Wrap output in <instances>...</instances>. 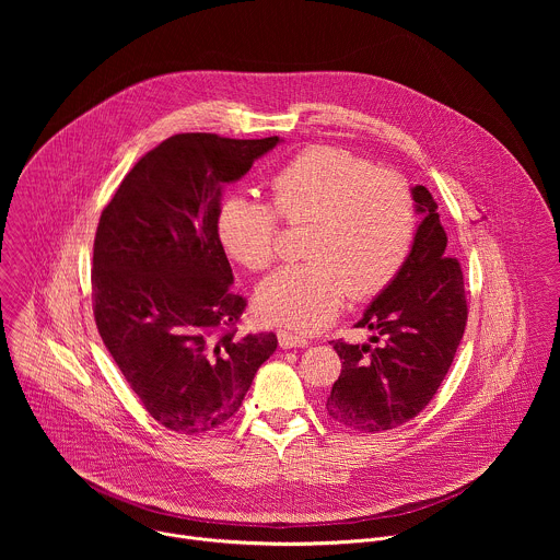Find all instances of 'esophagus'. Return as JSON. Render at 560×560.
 Here are the masks:
<instances>
[{
  "label": "esophagus",
  "mask_w": 560,
  "mask_h": 560,
  "mask_svg": "<svg viewBox=\"0 0 560 560\" xmlns=\"http://www.w3.org/2000/svg\"><path fill=\"white\" fill-rule=\"evenodd\" d=\"M277 337H279V346H281L283 350H290V348H305V346L310 343L305 337L294 335V332H290V330H279Z\"/></svg>",
  "instance_id": "1"
}]
</instances>
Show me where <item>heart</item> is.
<instances>
[{"instance_id": "heart-1", "label": "heart", "mask_w": 560, "mask_h": 560, "mask_svg": "<svg viewBox=\"0 0 560 560\" xmlns=\"http://www.w3.org/2000/svg\"><path fill=\"white\" fill-rule=\"evenodd\" d=\"M272 206L248 195L223 199L217 234L223 250L253 272L268 270L281 250V221L305 225L303 257L257 292L268 322L312 332L328 326L346 301L383 292L406 266L417 236V201L394 171L337 145H312L283 164Z\"/></svg>"}]
</instances>
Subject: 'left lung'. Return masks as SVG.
I'll use <instances>...</instances> for the list:
<instances>
[{
	"label": "left lung",
	"instance_id": "1",
	"mask_svg": "<svg viewBox=\"0 0 560 560\" xmlns=\"http://www.w3.org/2000/svg\"><path fill=\"white\" fill-rule=\"evenodd\" d=\"M412 192L423 214L412 253L357 324L376 330L372 343H383L332 341L343 368L326 410L359 432L376 434L415 419L441 387L467 324L463 270L445 253L436 201L425 186Z\"/></svg>",
	"mask_w": 560,
	"mask_h": 560
}]
</instances>
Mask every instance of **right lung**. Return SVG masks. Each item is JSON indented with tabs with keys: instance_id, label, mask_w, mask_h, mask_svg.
I'll return each instance as SVG.
<instances>
[{
	"instance_id": "obj_1",
	"label": "right lung",
	"mask_w": 560,
	"mask_h": 560,
	"mask_svg": "<svg viewBox=\"0 0 560 560\" xmlns=\"http://www.w3.org/2000/svg\"><path fill=\"white\" fill-rule=\"evenodd\" d=\"M277 141L173 135L102 210L91 277L100 337L145 412L177 434L225 423L277 350L275 332L238 335L248 303L232 292L217 234L221 186Z\"/></svg>"
}]
</instances>
